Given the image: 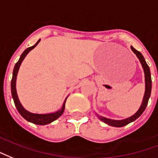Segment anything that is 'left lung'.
<instances>
[{
	"mask_svg": "<svg viewBox=\"0 0 158 158\" xmlns=\"http://www.w3.org/2000/svg\"><path fill=\"white\" fill-rule=\"evenodd\" d=\"M131 49L132 51L135 54V55L137 56V58L139 59L140 64L142 65L144 70V73H145V82H146V90H145V94H144L143 100H142V103L140 105V109H138V111L134 115H132L130 118H125V119H122V120H114V119H111V118H105V117H103V116L98 115V117L99 118L100 120H102L103 122H104L105 124L109 125H111V126H114V127H123L125 125L130 124L131 122L135 121L136 118H138L140 117L142 113L144 112V110L146 109L147 106V103H148V100H149V98L151 96V91H152V78H151V72H150V68L147 65V62L144 59L143 55H141L139 51H137L136 49H134L132 46H131Z\"/></svg>",
	"mask_w": 158,
	"mask_h": 158,
	"instance_id": "1",
	"label": "left lung"
}]
</instances>
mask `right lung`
Instances as JSON below:
<instances>
[{
	"label": "right lung",
	"mask_w": 158,
	"mask_h": 158,
	"mask_svg": "<svg viewBox=\"0 0 158 158\" xmlns=\"http://www.w3.org/2000/svg\"><path fill=\"white\" fill-rule=\"evenodd\" d=\"M40 41L38 40V42L34 44L33 46H31L29 48H27L23 51V53L21 55L20 59L14 66V69H13V73H12V79H11V95H12V98L14 100V103L16 108L18 109V111L19 112L21 115L23 116L26 120H27L28 122H31V123H33L35 125H48L51 122L55 121V119L61 115L64 110H65V101H66V98H65V102L63 103V106H62L61 109H60L58 111H56L55 113H51V114H33V113L28 112L27 110L24 109L23 107L21 104L20 101L18 99V94H17V91H16V80H17V76H18V70H19V67H20L22 62L24 60V58L26 57V55L28 54V52L32 50V49L35 47V46L39 44V42Z\"/></svg>",
	"instance_id": "right-lung-1"
}]
</instances>
